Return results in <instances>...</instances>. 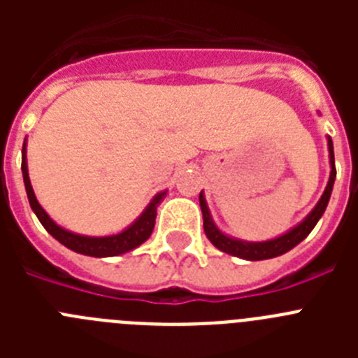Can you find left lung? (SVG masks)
<instances>
[{
	"label": "left lung",
	"mask_w": 358,
	"mask_h": 358,
	"mask_svg": "<svg viewBox=\"0 0 358 358\" xmlns=\"http://www.w3.org/2000/svg\"><path fill=\"white\" fill-rule=\"evenodd\" d=\"M328 140V157H330V179H328V185L322 192L321 199L314 206V210L310 211L301 222L294 226L292 229H289L283 235L276 236V238L265 240V242H248V240H240L235 236L226 235L224 231H220L217 227V224L213 222V217L210 213V208H208L206 197H204V192H201L199 195V202H201L202 210V218H204V233H206L208 240L213 243L218 251L227 252L231 256H236V258H242V260L249 262H258V260H268V258H276V256L285 255L290 249H294L299 242L306 238L310 235V231L314 229L315 224L319 222V218L322 217L324 210H327L328 202L331 197V189H334L335 182V157H334V143H331V138L327 136Z\"/></svg>",
	"instance_id": "8db88e82"
}]
</instances>
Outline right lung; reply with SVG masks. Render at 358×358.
<instances>
[{"label": "right lung", "mask_w": 358, "mask_h": 358, "mask_svg": "<svg viewBox=\"0 0 358 358\" xmlns=\"http://www.w3.org/2000/svg\"><path fill=\"white\" fill-rule=\"evenodd\" d=\"M21 170H23V181L24 188H27L28 202H30L31 211L37 215L39 222L43 224L44 229L48 231L50 235L55 240L66 245L68 249L75 252H80L85 256H94V258H109V256H118L125 255V252L132 251V249L140 248L141 243L147 242L148 236L154 231V224H156V215L157 206L161 204L164 197H166V189L156 194L148 202L143 213L136 218L131 226H127L123 231L116 233V235H107V236H87V235H78L73 231L64 229L61 227L55 220L50 218V215L43 210V206L37 201L34 188H31L30 177H28V163H27V140L23 143V152H21Z\"/></svg>", "instance_id": "add662e5"}]
</instances>
